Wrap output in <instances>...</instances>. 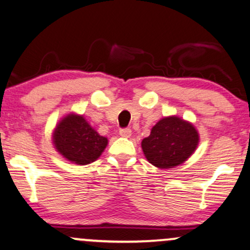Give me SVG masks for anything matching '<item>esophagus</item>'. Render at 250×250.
Instances as JSON below:
<instances>
[{"label":"esophagus","mask_w":250,"mask_h":250,"mask_svg":"<svg viewBox=\"0 0 250 250\" xmlns=\"http://www.w3.org/2000/svg\"><path fill=\"white\" fill-rule=\"evenodd\" d=\"M131 134H133V131H131L130 128H125V129H121V130H120V135H121L122 137L128 138L131 136Z\"/></svg>","instance_id":"esophagus-1"}]
</instances>
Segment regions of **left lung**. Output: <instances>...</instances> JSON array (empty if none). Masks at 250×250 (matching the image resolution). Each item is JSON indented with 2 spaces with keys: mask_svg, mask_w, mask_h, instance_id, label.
<instances>
[{
  "mask_svg": "<svg viewBox=\"0 0 250 250\" xmlns=\"http://www.w3.org/2000/svg\"><path fill=\"white\" fill-rule=\"evenodd\" d=\"M199 144V133L191 122L171 115L151 128L141 146L146 161L158 169H172L188 161Z\"/></svg>",
  "mask_w": 250,
  "mask_h": 250,
  "instance_id": "8db88e82",
  "label": "left lung"
}]
</instances>
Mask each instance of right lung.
<instances>
[{
    "label": "right lung",
    "mask_w": 250,
    "mask_h": 250,
    "mask_svg": "<svg viewBox=\"0 0 250 250\" xmlns=\"http://www.w3.org/2000/svg\"><path fill=\"white\" fill-rule=\"evenodd\" d=\"M52 143L66 161L86 165L100 157L106 149L108 138L101 136L83 115L70 113L53 129Z\"/></svg>",
    "instance_id": "1"
}]
</instances>
